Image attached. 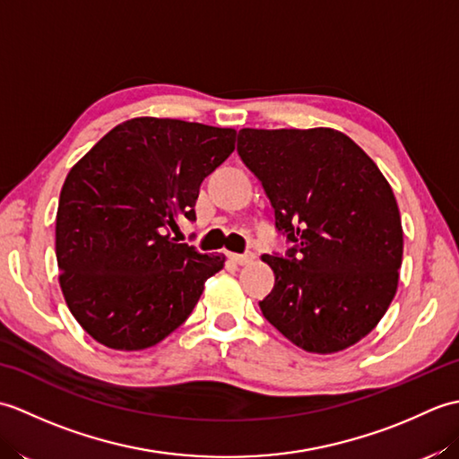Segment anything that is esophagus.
<instances>
[{"mask_svg": "<svg viewBox=\"0 0 459 459\" xmlns=\"http://www.w3.org/2000/svg\"><path fill=\"white\" fill-rule=\"evenodd\" d=\"M229 258L235 262V264H238V266H245V264H250L252 260H255V255H229Z\"/></svg>", "mask_w": 459, "mask_h": 459, "instance_id": "1", "label": "esophagus"}]
</instances>
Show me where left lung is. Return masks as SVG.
Instances as JSON below:
<instances>
[{
  "mask_svg": "<svg viewBox=\"0 0 459 459\" xmlns=\"http://www.w3.org/2000/svg\"><path fill=\"white\" fill-rule=\"evenodd\" d=\"M237 150L264 187L276 229L296 245L262 256L274 270L262 314L307 353L359 343L386 314L403 264L401 211L386 178L333 128H242Z\"/></svg>",
  "mask_w": 459,
  "mask_h": 459,
  "instance_id": "obj_1",
  "label": "left lung"
}]
</instances>
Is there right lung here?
<instances>
[{
	"mask_svg": "<svg viewBox=\"0 0 459 459\" xmlns=\"http://www.w3.org/2000/svg\"><path fill=\"white\" fill-rule=\"evenodd\" d=\"M237 130L142 116L116 126L68 171L56 209L58 284L100 345L142 351L191 316L222 255L179 245L203 179L235 152Z\"/></svg>",
	"mask_w": 459,
	"mask_h": 459,
	"instance_id": "right-lung-1",
	"label": "right lung"
}]
</instances>
